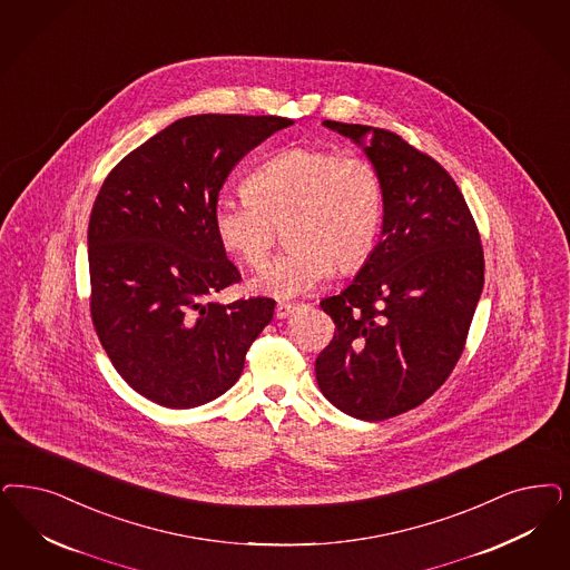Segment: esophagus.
I'll return each instance as SVG.
<instances>
[{"label":"esophagus","mask_w":570,"mask_h":570,"mask_svg":"<svg viewBox=\"0 0 570 570\" xmlns=\"http://www.w3.org/2000/svg\"><path fill=\"white\" fill-rule=\"evenodd\" d=\"M295 309V303H277V307H275V317H277V320H284V317H288V315L293 314Z\"/></svg>","instance_id":"esophagus-1"}]
</instances>
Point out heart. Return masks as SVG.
<instances>
[{
	"mask_svg": "<svg viewBox=\"0 0 570 570\" xmlns=\"http://www.w3.org/2000/svg\"><path fill=\"white\" fill-rule=\"evenodd\" d=\"M244 197H223L213 210L220 246L248 267L272 253L275 229L291 246L256 275L250 291L274 298L309 295L338 272L371 256L383 220V183L373 161L324 147H286L256 166Z\"/></svg>",
	"mask_w": 570,
	"mask_h": 570,
	"instance_id": "heart-1",
	"label": "heart"
}]
</instances>
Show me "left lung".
<instances>
[{"instance_id":"8db88e82","label":"left lung","mask_w":570,"mask_h":570,"mask_svg":"<svg viewBox=\"0 0 570 570\" xmlns=\"http://www.w3.org/2000/svg\"><path fill=\"white\" fill-rule=\"evenodd\" d=\"M324 126L379 170L383 225L354 282L320 303L336 328L315 379L338 411L383 421L449 379L482 295L484 255L465 197L435 159L390 130Z\"/></svg>"}]
</instances>
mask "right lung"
I'll return each mask as SVG.
<instances>
[{
	"mask_svg": "<svg viewBox=\"0 0 570 570\" xmlns=\"http://www.w3.org/2000/svg\"><path fill=\"white\" fill-rule=\"evenodd\" d=\"M277 116H189L124 157L88 225L90 312L121 379L166 409L202 406L236 385L275 301L216 303L239 282L213 227L237 161L288 128Z\"/></svg>",
	"mask_w": 570,
	"mask_h": 570,
	"instance_id": "add662e5",
	"label": "right lung"
}]
</instances>
